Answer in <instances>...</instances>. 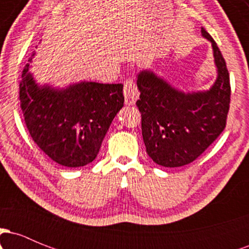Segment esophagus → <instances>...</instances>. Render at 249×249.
<instances>
[{
	"label": "esophagus",
	"mask_w": 249,
	"mask_h": 249,
	"mask_svg": "<svg viewBox=\"0 0 249 249\" xmlns=\"http://www.w3.org/2000/svg\"><path fill=\"white\" fill-rule=\"evenodd\" d=\"M124 97L126 105H133L139 98V91L133 79H126L124 83Z\"/></svg>",
	"instance_id": "obj_1"
}]
</instances>
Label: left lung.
Here are the masks:
<instances>
[{"label":"left lung","instance_id":"obj_1","mask_svg":"<svg viewBox=\"0 0 249 249\" xmlns=\"http://www.w3.org/2000/svg\"><path fill=\"white\" fill-rule=\"evenodd\" d=\"M216 79L208 90L185 92L172 87L152 70L137 75L141 96L137 107L142 113V133L150 158L164 167L190 164L219 137L230 110L231 85L226 62L212 36Z\"/></svg>","mask_w":249,"mask_h":249}]
</instances>
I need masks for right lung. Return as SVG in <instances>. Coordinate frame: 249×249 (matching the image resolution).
Here are the masks:
<instances>
[{"mask_svg":"<svg viewBox=\"0 0 249 249\" xmlns=\"http://www.w3.org/2000/svg\"><path fill=\"white\" fill-rule=\"evenodd\" d=\"M29 68L28 63L22 72L19 102L33 141L62 166L90 164L124 107L123 84L83 81L53 88L36 83Z\"/></svg>","mask_w":249,"mask_h":249,"instance_id":"right-lung-1","label":"right lung"}]
</instances>
